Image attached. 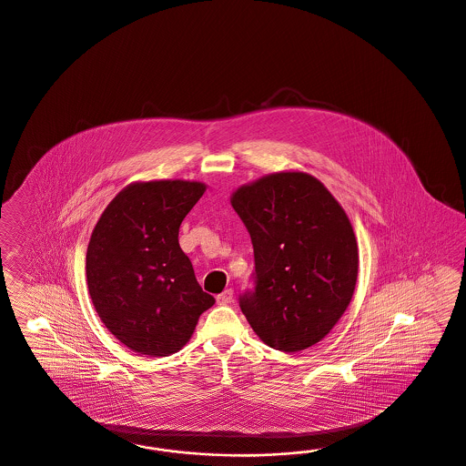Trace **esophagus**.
Segmentation results:
<instances>
[{
	"mask_svg": "<svg viewBox=\"0 0 466 466\" xmlns=\"http://www.w3.org/2000/svg\"><path fill=\"white\" fill-rule=\"evenodd\" d=\"M234 301V290L225 289L222 294L217 296V303L218 305H230Z\"/></svg>",
	"mask_w": 466,
	"mask_h": 466,
	"instance_id": "1",
	"label": "esophagus"
}]
</instances>
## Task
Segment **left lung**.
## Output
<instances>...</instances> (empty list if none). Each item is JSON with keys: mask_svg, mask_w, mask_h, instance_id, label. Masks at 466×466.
Instances as JSON below:
<instances>
[{"mask_svg": "<svg viewBox=\"0 0 466 466\" xmlns=\"http://www.w3.org/2000/svg\"><path fill=\"white\" fill-rule=\"evenodd\" d=\"M230 205L255 251V288L239 298L246 320L284 353L320 342L351 303L358 279L346 211L305 172L261 177L232 193Z\"/></svg>", "mask_w": 466, "mask_h": 466, "instance_id": "left-lung-1", "label": "left lung"}]
</instances>
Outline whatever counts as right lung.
<instances>
[{"instance_id":"right-lung-1","label":"right lung","mask_w":466,"mask_h":466,"mask_svg":"<svg viewBox=\"0 0 466 466\" xmlns=\"http://www.w3.org/2000/svg\"><path fill=\"white\" fill-rule=\"evenodd\" d=\"M205 191L194 180L134 182L113 198L91 234L86 277L93 305L134 353H177L215 305L178 246V227Z\"/></svg>"}]
</instances>
